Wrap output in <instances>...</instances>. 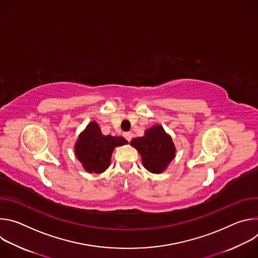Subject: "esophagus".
I'll return each mask as SVG.
<instances>
[{
    "mask_svg": "<svg viewBox=\"0 0 258 258\" xmlns=\"http://www.w3.org/2000/svg\"><path fill=\"white\" fill-rule=\"evenodd\" d=\"M124 138L130 142L132 140V138H133V134L132 133H125L124 134Z\"/></svg>",
    "mask_w": 258,
    "mask_h": 258,
    "instance_id": "obj_1",
    "label": "esophagus"
}]
</instances>
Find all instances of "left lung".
Masks as SVG:
<instances>
[{"mask_svg":"<svg viewBox=\"0 0 258 258\" xmlns=\"http://www.w3.org/2000/svg\"><path fill=\"white\" fill-rule=\"evenodd\" d=\"M131 145L139 151L144 167L152 173L163 172L175 157L172 139L159 124H154L140 138L133 139Z\"/></svg>","mask_w":258,"mask_h":258,"instance_id":"1","label":"left lung"}]
</instances>
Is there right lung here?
I'll list each match as a JSON object with an SVG mask.
<instances>
[{"label": "right lung", "instance_id": "obj_1", "mask_svg": "<svg viewBox=\"0 0 258 258\" xmlns=\"http://www.w3.org/2000/svg\"><path fill=\"white\" fill-rule=\"evenodd\" d=\"M122 137L104 136L96 121L90 122L80 135L75 152L83 167L90 173L104 172L111 162V155L115 147L127 144Z\"/></svg>", "mask_w": 258, "mask_h": 258}]
</instances>
